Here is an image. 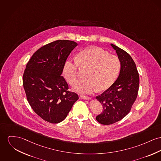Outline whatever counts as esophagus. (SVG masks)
<instances>
[{"label":"esophagus","instance_id":"esophagus-1","mask_svg":"<svg viewBox=\"0 0 161 161\" xmlns=\"http://www.w3.org/2000/svg\"><path fill=\"white\" fill-rule=\"evenodd\" d=\"M81 98L82 99H90L91 97H88V96H85V95H80Z\"/></svg>","mask_w":161,"mask_h":161}]
</instances>
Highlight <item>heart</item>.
Instances as JSON below:
<instances>
[{"label": "heart", "instance_id": "heart-1", "mask_svg": "<svg viewBox=\"0 0 161 161\" xmlns=\"http://www.w3.org/2000/svg\"><path fill=\"white\" fill-rule=\"evenodd\" d=\"M120 60L118 56L109 54L97 47H92L80 51L75 59H68L64 63L63 74L70 85L78 80L79 66L88 69L86 80L74 86V90L84 93L106 90L115 82L120 70Z\"/></svg>", "mask_w": 161, "mask_h": 161}]
</instances>
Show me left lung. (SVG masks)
I'll use <instances>...</instances> for the list:
<instances>
[{
    "label": "left lung",
    "instance_id": "obj_1",
    "mask_svg": "<svg viewBox=\"0 0 161 161\" xmlns=\"http://www.w3.org/2000/svg\"><path fill=\"white\" fill-rule=\"evenodd\" d=\"M120 60L121 69L118 79L109 88L96 97L103 105V112L97 121L104 125L115 123L126 117L138 95L139 75L136 65L130 55L111 44Z\"/></svg>",
    "mask_w": 161,
    "mask_h": 161
}]
</instances>
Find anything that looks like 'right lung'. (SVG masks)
<instances>
[{"instance_id":"1","label":"right lung","mask_w":161,"mask_h":161,"mask_svg":"<svg viewBox=\"0 0 161 161\" xmlns=\"http://www.w3.org/2000/svg\"><path fill=\"white\" fill-rule=\"evenodd\" d=\"M73 41L60 40L38 49L23 74V86L33 111L44 120L58 123L66 117L79 99L62 75L64 63L77 46Z\"/></svg>"}]
</instances>
